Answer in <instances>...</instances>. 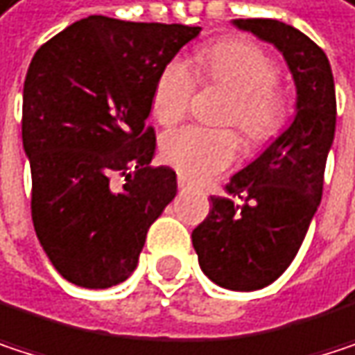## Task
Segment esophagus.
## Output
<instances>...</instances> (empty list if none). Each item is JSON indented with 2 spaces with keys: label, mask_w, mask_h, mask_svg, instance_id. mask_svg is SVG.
I'll use <instances>...</instances> for the list:
<instances>
[{
  "label": "esophagus",
  "mask_w": 355,
  "mask_h": 355,
  "mask_svg": "<svg viewBox=\"0 0 355 355\" xmlns=\"http://www.w3.org/2000/svg\"><path fill=\"white\" fill-rule=\"evenodd\" d=\"M178 186H180V188L184 190V188H190V182H188V180L184 178V175H180V178H178Z\"/></svg>",
  "instance_id": "obj_1"
}]
</instances>
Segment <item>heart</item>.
<instances>
[{
    "instance_id": "1",
    "label": "heart",
    "mask_w": 355,
    "mask_h": 355,
    "mask_svg": "<svg viewBox=\"0 0 355 355\" xmlns=\"http://www.w3.org/2000/svg\"><path fill=\"white\" fill-rule=\"evenodd\" d=\"M198 78L232 90L223 123L236 125L248 146L270 142L287 121V101L277 89L275 60L246 39H225L198 53ZM196 90V74L184 60H171L153 89V115L171 125L180 121ZM238 136L230 130L186 125L165 134V161L192 180H207L230 167L238 155Z\"/></svg>"
}]
</instances>
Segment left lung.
<instances>
[{
	"instance_id": "8db88e82",
	"label": "left lung",
	"mask_w": 355,
	"mask_h": 355,
	"mask_svg": "<svg viewBox=\"0 0 355 355\" xmlns=\"http://www.w3.org/2000/svg\"><path fill=\"white\" fill-rule=\"evenodd\" d=\"M234 24L281 51L295 85V117L225 186L240 205L211 196L213 207L192 232V244L213 283L254 291L291 265L320 205L337 101L331 64L304 33L270 18H240Z\"/></svg>"
}]
</instances>
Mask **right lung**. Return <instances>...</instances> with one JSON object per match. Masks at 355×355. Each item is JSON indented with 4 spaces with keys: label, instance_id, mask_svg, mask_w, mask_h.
I'll return each mask as SVG.
<instances>
[{
    "label": "right lung",
    "instance_id": "add662e5",
    "mask_svg": "<svg viewBox=\"0 0 355 355\" xmlns=\"http://www.w3.org/2000/svg\"><path fill=\"white\" fill-rule=\"evenodd\" d=\"M200 31L89 16L35 53L22 94L31 211L47 259L70 283L125 281L175 198V171L150 167L155 130L144 121L161 70ZM113 175L126 178L121 189Z\"/></svg>",
    "mask_w": 355,
    "mask_h": 355
}]
</instances>
